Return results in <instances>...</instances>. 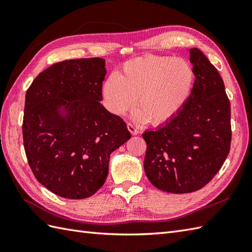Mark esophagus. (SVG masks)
I'll return each instance as SVG.
<instances>
[{"label":"esophagus","mask_w":252,"mask_h":252,"mask_svg":"<svg viewBox=\"0 0 252 252\" xmlns=\"http://www.w3.org/2000/svg\"><path fill=\"white\" fill-rule=\"evenodd\" d=\"M126 127H127V130L131 132V134H133V135H137L138 132H140V131H138L137 127L135 126H133L132 123H127Z\"/></svg>","instance_id":"obj_1"}]
</instances>
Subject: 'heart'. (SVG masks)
<instances>
[{"label": "heart", "instance_id": "1", "mask_svg": "<svg viewBox=\"0 0 252 252\" xmlns=\"http://www.w3.org/2000/svg\"><path fill=\"white\" fill-rule=\"evenodd\" d=\"M195 74L183 58L147 55L126 62L121 73L110 74L101 87L110 112L125 115L137 104L138 121L161 126L179 114L189 99Z\"/></svg>", "mask_w": 252, "mask_h": 252}]
</instances>
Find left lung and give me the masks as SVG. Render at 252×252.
<instances>
[{"mask_svg":"<svg viewBox=\"0 0 252 252\" xmlns=\"http://www.w3.org/2000/svg\"><path fill=\"white\" fill-rule=\"evenodd\" d=\"M195 74L191 93L179 114L156 130L144 132V170L158 189L185 194L210 182L229 153L231 105L216 67L190 49Z\"/></svg>","mask_w":252,"mask_h":252,"instance_id":"8db88e82","label":"left lung"}]
</instances>
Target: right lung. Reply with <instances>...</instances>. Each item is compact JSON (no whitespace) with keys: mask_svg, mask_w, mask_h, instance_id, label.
<instances>
[{"mask_svg":"<svg viewBox=\"0 0 252 252\" xmlns=\"http://www.w3.org/2000/svg\"><path fill=\"white\" fill-rule=\"evenodd\" d=\"M105 60H69L45 69L26 93L24 147L35 179L54 194L83 199L104 185L110 154L131 137L107 110Z\"/></svg>","mask_w":252,"mask_h":252,"instance_id":"add662e5","label":"right lung"}]
</instances>
